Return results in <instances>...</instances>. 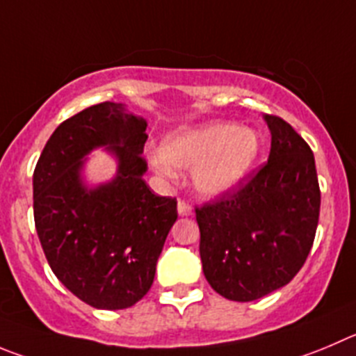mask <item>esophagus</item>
I'll return each mask as SVG.
<instances>
[{
    "mask_svg": "<svg viewBox=\"0 0 356 356\" xmlns=\"http://www.w3.org/2000/svg\"><path fill=\"white\" fill-rule=\"evenodd\" d=\"M177 212L181 216H191V205H189L186 200H179L177 202Z\"/></svg>",
    "mask_w": 356,
    "mask_h": 356,
    "instance_id": "1",
    "label": "esophagus"
}]
</instances>
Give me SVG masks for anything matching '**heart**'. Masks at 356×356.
Returning a JSON list of instances; mask_svg holds the SVG:
<instances>
[{
	"mask_svg": "<svg viewBox=\"0 0 356 356\" xmlns=\"http://www.w3.org/2000/svg\"><path fill=\"white\" fill-rule=\"evenodd\" d=\"M260 145V137L253 129H242L228 121H211L170 135L163 144V152H152L151 163L165 177L174 175V167L193 170L198 193L218 197L234 189L253 168Z\"/></svg>",
	"mask_w": 356,
	"mask_h": 356,
	"instance_id": "heart-1",
	"label": "heart"
}]
</instances>
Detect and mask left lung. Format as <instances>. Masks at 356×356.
<instances>
[{
	"mask_svg": "<svg viewBox=\"0 0 356 356\" xmlns=\"http://www.w3.org/2000/svg\"><path fill=\"white\" fill-rule=\"evenodd\" d=\"M268 161L237 188L195 207L205 279L221 297L251 302L284 286L313 248L321 193L307 142L277 115Z\"/></svg>",
	"mask_w": 356,
	"mask_h": 356,
	"instance_id": "obj_1",
	"label": "left lung"
}]
</instances>
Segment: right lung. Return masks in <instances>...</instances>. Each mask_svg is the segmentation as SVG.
<instances>
[{
	"label": "right lung",
	"instance_id": "right-lung-1",
	"mask_svg": "<svg viewBox=\"0 0 356 356\" xmlns=\"http://www.w3.org/2000/svg\"><path fill=\"white\" fill-rule=\"evenodd\" d=\"M147 122L121 103L84 108L56 128L33 174L35 227L56 277L96 309L137 304L154 281L156 261L177 219V200L158 197L142 179ZM108 145L118 177L88 190L81 158Z\"/></svg>",
	"mask_w": 356,
	"mask_h": 356
}]
</instances>
